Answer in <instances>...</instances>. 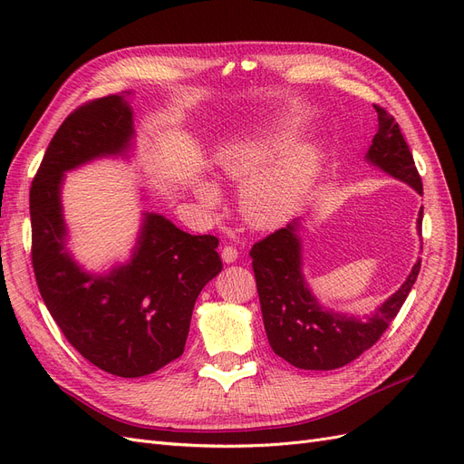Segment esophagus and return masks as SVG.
Segmentation results:
<instances>
[{"label":"esophagus","mask_w":464,"mask_h":464,"mask_svg":"<svg viewBox=\"0 0 464 464\" xmlns=\"http://www.w3.org/2000/svg\"><path fill=\"white\" fill-rule=\"evenodd\" d=\"M220 256H222V261H224V263H234V261L237 259V249H236L234 246L224 244V246L220 247Z\"/></svg>","instance_id":"1"}]
</instances>
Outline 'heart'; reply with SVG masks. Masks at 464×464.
<instances>
[{"instance_id": "1", "label": "heart", "mask_w": 464, "mask_h": 464, "mask_svg": "<svg viewBox=\"0 0 464 464\" xmlns=\"http://www.w3.org/2000/svg\"><path fill=\"white\" fill-rule=\"evenodd\" d=\"M298 125L286 114H266L224 139L213 150L218 178L240 184L237 207L254 228L285 224L312 191L321 152L315 145H292ZM195 198L207 208L220 203L213 179L201 178L193 186Z\"/></svg>"}]
</instances>
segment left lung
Returning <instances> with one entry per match:
<instances>
[{"label": "left lung", "mask_w": 464, "mask_h": 464, "mask_svg": "<svg viewBox=\"0 0 464 464\" xmlns=\"http://www.w3.org/2000/svg\"><path fill=\"white\" fill-rule=\"evenodd\" d=\"M377 133L366 152V160L404 181L422 195V179L414 166L399 123L387 110L375 106ZM422 213H418V232H422ZM302 218L266 236L251 247L254 273L261 302L263 325L275 354L300 370H336L372 348L397 317L406 296L416 283L420 263L401 288L366 317L327 310L321 305L304 276Z\"/></svg>", "instance_id": "obj_1"}]
</instances>
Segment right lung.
I'll use <instances>...</instances> for the list:
<instances>
[{
  "label": "right lung",
  "instance_id": "1",
  "mask_svg": "<svg viewBox=\"0 0 464 464\" xmlns=\"http://www.w3.org/2000/svg\"><path fill=\"white\" fill-rule=\"evenodd\" d=\"M131 91L82 104L55 131L31 188L33 266L40 296L72 346L96 368L141 377L184 354L195 300L222 271L218 237L191 236L143 210L131 257L92 273L69 249L65 172L98 159H130Z\"/></svg>",
  "mask_w": 464,
  "mask_h": 464
}]
</instances>
